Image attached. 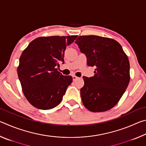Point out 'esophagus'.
<instances>
[{
  "instance_id": "esophagus-1",
  "label": "esophagus",
  "mask_w": 146,
  "mask_h": 146,
  "mask_svg": "<svg viewBox=\"0 0 146 146\" xmlns=\"http://www.w3.org/2000/svg\"><path fill=\"white\" fill-rule=\"evenodd\" d=\"M72 77H73V80H76V79L78 78L77 76H75V75H73Z\"/></svg>"
}]
</instances>
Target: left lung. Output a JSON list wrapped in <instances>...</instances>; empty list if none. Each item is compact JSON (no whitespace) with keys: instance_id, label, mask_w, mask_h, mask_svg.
I'll return each mask as SVG.
<instances>
[{"instance_id":"1","label":"left lung","mask_w":146,"mask_h":146,"mask_svg":"<svg viewBox=\"0 0 146 146\" xmlns=\"http://www.w3.org/2000/svg\"><path fill=\"white\" fill-rule=\"evenodd\" d=\"M95 67V75L83 76L80 89L84 106L92 112L110 110L118 102L130 80L129 62L120 44L114 39L97 35L80 36L75 42Z\"/></svg>"}]
</instances>
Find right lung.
Listing matches in <instances>:
<instances>
[{
    "mask_svg": "<svg viewBox=\"0 0 146 146\" xmlns=\"http://www.w3.org/2000/svg\"><path fill=\"white\" fill-rule=\"evenodd\" d=\"M77 35L41 36L34 39L19 59L17 74L26 99L40 110L57 106L73 81L58 71V62L64 63L66 47Z\"/></svg>",
    "mask_w": 146,
    "mask_h": 146,
    "instance_id": "obj_1",
    "label": "right lung"
}]
</instances>
